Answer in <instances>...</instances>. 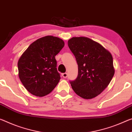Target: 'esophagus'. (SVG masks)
I'll use <instances>...</instances> for the list:
<instances>
[{"label": "esophagus", "instance_id": "obj_1", "mask_svg": "<svg viewBox=\"0 0 132 132\" xmlns=\"http://www.w3.org/2000/svg\"><path fill=\"white\" fill-rule=\"evenodd\" d=\"M62 76L63 78H66L68 77V73H62Z\"/></svg>", "mask_w": 132, "mask_h": 132}]
</instances>
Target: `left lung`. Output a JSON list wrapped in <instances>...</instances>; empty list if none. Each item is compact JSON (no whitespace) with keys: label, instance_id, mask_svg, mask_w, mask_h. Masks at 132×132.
Here are the masks:
<instances>
[{"label":"left lung","instance_id":"8db88e82","mask_svg":"<svg viewBox=\"0 0 132 132\" xmlns=\"http://www.w3.org/2000/svg\"><path fill=\"white\" fill-rule=\"evenodd\" d=\"M68 43L78 64V76L70 81L71 86L80 97L93 99L108 86L114 76L112 54L86 37H73Z\"/></svg>","mask_w":132,"mask_h":132}]
</instances>
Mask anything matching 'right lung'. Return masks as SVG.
I'll list each match as a JSON object with an SVG mask.
<instances>
[{"mask_svg":"<svg viewBox=\"0 0 132 132\" xmlns=\"http://www.w3.org/2000/svg\"><path fill=\"white\" fill-rule=\"evenodd\" d=\"M64 46L59 37L46 36L33 42L20 56L19 77L29 93L43 97L55 89L60 79L55 56Z\"/></svg>","mask_w":132,"mask_h":132,"instance_id":"right-lung-1","label":"right lung"}]
</instances>
